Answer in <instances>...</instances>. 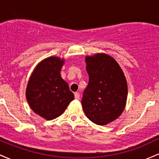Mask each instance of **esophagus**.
Returning <instances> with one entry per match:
<instances>
[{"instance_id":"1","label":"esophagus","mask_w":159,"mask_h":159,"mask_svg":"<svg viewBox=\"0 0 159 159\" xmlns=\"http://www.w3.org/2000/svg\"><path fill=\"white\" fill-rule=\"evenodd\" d=\"M75 98H76V99H79V98H80V94H79V93H75Z\"/></svg>"}]
</instances>
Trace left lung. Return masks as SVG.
I'll return each instance as SVG.
<instances>
[{
	"instance_id": "8db88e82",
	"label": "left lung",
	"mask_w": 159,
	"mask_h": 159,
	"mask_svg": "<svg viewBox=\"0 0 159 159\" xmlns=\"http://www.w3.org/2000/svg\"><path fill=\"white\" fill-rule=\"evenodd\" d=\"M85 62L89 83L83 93V110L93 123L107 125L117 119L125 109L126 78L116 60L105 53L86 56Z\"/></svg>"
}]
</instances>
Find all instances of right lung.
Listing matches in <instances>:
<instances>
[{
	"label": "right lung",
	"mask_w": 159,
	"mask_h": 159,
	"mask_svg": "<svg viewBox=\"0 0 159 159\" xmlns=\"http://www.w3.org/2000/svg\"><path fill=\"white\" fill-rule=\"evenodd\" d=\"M65 60L51 56L39 62L27 82L26 98L34 113L47 120L58 117L74 99L61 75Z\"/></svg>",
	"instance_id": "obj_1"
}]
</instances>
